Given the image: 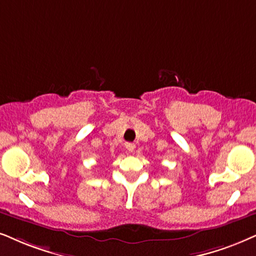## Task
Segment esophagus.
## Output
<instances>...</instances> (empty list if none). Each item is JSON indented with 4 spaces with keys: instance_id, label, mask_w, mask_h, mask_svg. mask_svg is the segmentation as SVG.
<instances>
[{
    "instance_id": "esophagus-1",
    "label": "esophagus",
    "mask_w": 256,
    "mask_h": 256,
    "mask_svg": "<svg viewBox=\"0 0 256 256\" xmlns=\"http://www.w3.org/2000/svg\"><path fill=\"white\" fill-rule=\"evenodd\" d=\"M125 146H126V148H128V151H130V152H132L136 148V145L134 143H126Z\"/></svg>"
}]
</instances>
